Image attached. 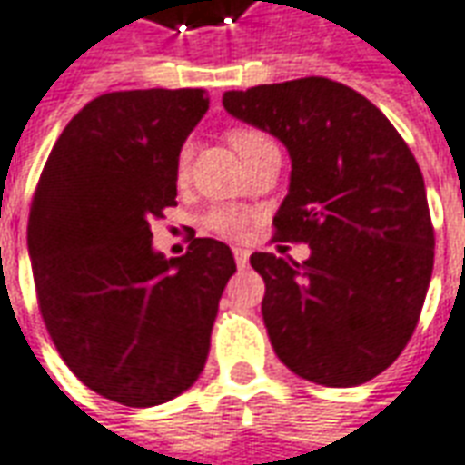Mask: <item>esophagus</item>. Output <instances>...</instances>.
<instances>
[{"label":"esophagus","mask_w":465,"mask_h":465,"mask_svg":"<svg viewBox=\"0 0 465 465\" xmlns=\"http://www.w3.org/2000/svg\"><path fill=\"white\" fill-rule=\"evenodd\" d=\"M233 259H236V266H239V269H246V266H249V249L233 246Z\"/></svg>","instance_id":"1"}]
</instances>
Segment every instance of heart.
<instances>
[{"instance_id":"heart-1","label":"heart","mask_w":465,"mask_h":465,"mask_svg":"<svg viewBox=\"0 0 465 465\" xmlns=\"http://www.w3.org/2000/svg\"><path fill=\"white\" fill-rule=\"evenodd\" d=\"M229 141H232L233 151L246 158V155L256 151V148H262L266 143H272L266 138L264 133L259 131H246V128H239V131L229 133ZM188 161H191V148L183 145V151L178 153V163L176 171L178 176L183 178L188 173ZM203 229H209V232L219 233V236H242L246 232V226H249V216L239 209H211L209 213H203Z\"/></svg>"}]
</instances>
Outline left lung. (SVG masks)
<instances>
[{"label": "left lung", "instance_id": "obj_1", "mask_svg": "<svg viewBox=\"0 0 465 465\" xmlns=\"http://www.w3.org/2000/svg\"><path fill=\"white\" fill-rule=\"evenodd\" d=\"M236 120L274 135L292 161L279 242L310 256L252 254L277 357L327 388L391 368L413 334L433 274L423 173L368 97L327 77L223 93Z\"/></svg>", "mask_w": 465, "mask_h": 465}]
</instances>
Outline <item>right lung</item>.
I'll use <instances>...</instances> for the list:
<instances>
[{
    "label": "right lung",
    "mask_w": 465,
    "mask_h": 465,
    "mask_svg": "<svg viewBox=\"0 0 465 465\" xmlns=\"http://www.w3.org/2000/svg\"><path fill=\"white\" fill-rule=\"evenodd\" d=\"M209 110L203 90H120L90 100L57 138L29 209L42 320L90 391L151 408L206 365L232 249L193 239L165 259L151 222L176 206L178 153Z\"/></svg>",
    "instance_id": "right-lung-1"
}]
</instances>
